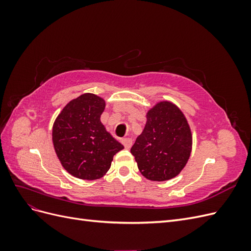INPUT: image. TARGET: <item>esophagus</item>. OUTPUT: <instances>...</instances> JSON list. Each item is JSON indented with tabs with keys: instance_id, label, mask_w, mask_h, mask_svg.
<instances>
[{
	"instance_id": "34e87169",
	"label": "esophagus",
	"mask_w": 251,
	"mask_h": 251,
	"mask_svg": "<svg viewBox=\"0 0 251 251\" xmlns=\"http://www.w3.org/2000/svg\"><path fill=\"white\" fill-rule=\"evenodd\" d=\"M121 142H123V144H124L126 149H130L132 147V144H133V140L131 138H123Z\"/></svg>"
}]
</instances>
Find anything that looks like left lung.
Returning <instances> with one entry per match:
<instances>
[{"label": "left lung", "mask_w": 251, "mask_h": 251, "mask_svg": "<svg viewBox=\"0 0 251 251\" xmlns=\"http://www.w3.org/2000/svg\"><path fill=\"white\" fill-rule=\"evenodd\" d=\"M188 121L176 104L158 101L147 113V124L131 149L143 177L168 181L181 173L192 153Z\"/></svg>", "instance_id": "1"}]
</instances>
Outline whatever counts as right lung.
Here are the masks:
<instances>
[{"instance_id":"obj_1","label":"right lung","mask_w":251,"mask_h":251,"mask_svg":"<svg viewBox=\"0 0 251 251\" xmlns=\"http://www.w3.org/2000/svg\"><path fill=\"white\" fill-rule=\"evenodd\" d=\"M104 108L102 97L81 94L65 105L53 124L52 142L58 160L78 179L103 177L114 155L125 149L101 124Z\"/></svg>"}]
</instances>
